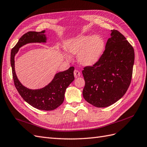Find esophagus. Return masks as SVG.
Here are the masks:
<instances>
[{
  "mask_svg": "<svg viewBox=\"0 0 147 147\" xmlns=\"http://www.w3.org/2000/svg\"><path fill=\"white\" fill-rule=\"evenodd\" d=\"M74 74V76L75 78H78L80 76V72L78 70H75Z\"/></svg>",
  "mask_w": 147,
  "mask_h": 147,
  "instance_id": "1",
  "label": "esophagus"
}]
</instances>
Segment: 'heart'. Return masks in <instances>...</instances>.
Returning a JSON list of instances; mask_svg holds the SVG:
<instances>
[{
    "label": "heart",
    "instance_id": "heart-1",
    "mask_svg": "<svg viewBox=\"0 0 147 147\" xmlns=\"http://www.w3.org/2000/svg\"><path fill=\"white\" fill-rule=\"evenodd\" d=\"M105 43L100 36L81 35L69 41L66 45L69 53L77 55L78 63L84 66L92 65L99 60L104 51Z\"/></svg>",
    "mask_w": 147,
    "mask_h": 147
}]
</instances>
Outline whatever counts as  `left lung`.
Instances as JSON below:
<instances>
[{
	"label": "left lung",
	"mask_w": 147,
	"mask_h": 147,
	"mask_svg": "<svg viewBox=\"0 0 147 147\" xmlns=\"http://www.w3.org/2000/svg\"><path fill=\"white\" fill-rule=\"evenodd\" d=\"M134 63L132 46L119 31L112 30L99 60L92 66L83 68L84 99L96 107L115 103L130 85Z\"/></svg>",
	"instance_id": "8db88e82"
}]
</instances>
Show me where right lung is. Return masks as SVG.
Segmentation results:
<instances>
[{"label": "right lung", "instance_id": "right-lung-1", "mask_svg": "<svg viewBox=\"0 0 147 147\" xmlns=\"http://www.w3.org/2000/svg\"><path fill=\"white\" fill-rule=\"evenodd\" d=\"M45 31L29 32L22 36L11 51L10 63L15 86L23 99L33 107L42 110H53L60 106L64 99L66 88L74 80V67L56 74L52 82L40 90H29L24 87L18 79L15 70V56L19 48L26 44L34 42H46Z\"/></svg>", "mask_w": 147, "mask_h": 147}]
</instances>
